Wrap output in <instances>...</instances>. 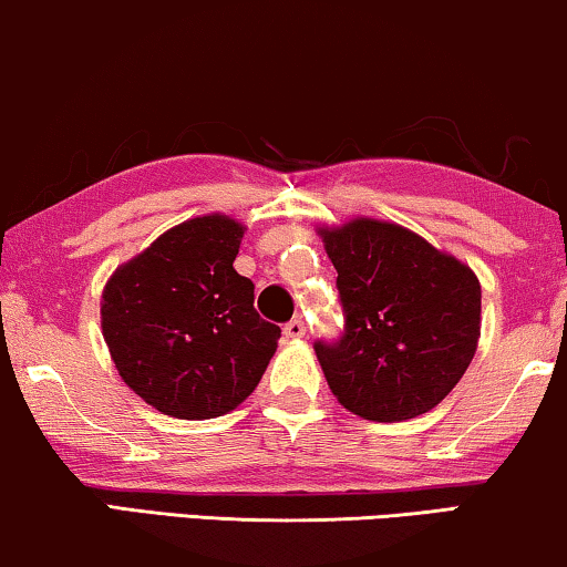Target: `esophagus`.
<instances>
[{
	"instance_id": "1",
	"label": "esophagus",
	"mask_w": 567,
	"mask_h": 567,
	"mask_svg": "<svg viewBox=\"0 0 567 567\" xmlns=\"http://www.w3.org/2000/svg\"><path fill=\"white\" fill-rule=\"evenodd\" d=\"M285 337L287 339H302V337H306V321H302V318H292V321L290 323H285Z\"/></svg>"
}]
</instances>
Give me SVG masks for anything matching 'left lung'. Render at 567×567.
Masks as SVG:
<instances>
[{"instance_id": "1", "label": "left lung", "mask_w": 567, "mask_h": 567, "mask_svg": "<svg viewBox=\"0 0 567 567\" xmlns=\"http://www.w3.org/2000/svg\"><path fill=\"white\" fill-rule=\"evenodd\" d=\"M321 238L344 310L341 337L313 344L331 393L388 424L432 411L475 357V272L395 223L354 218Z\"/></svg>"}]
</instances>
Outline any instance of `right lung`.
<instances>
[{"instance_id": "1", "label": "right lung", "mask_w": 567, "mask_h": 567, "mask_svg": "<svg viewBox=\"0 0 567 567\" xmlns=\"http://www.w3.org/2000/svg\"><path fill=\"white\" fill-rule=\"evenodd\" d=\"M244 226L228 215L179 223L117 267L102 292V337L135 395L174 419L234 411L272 360L280 326L254 308L234 269Z\"/></svg>"}]
</instances>
